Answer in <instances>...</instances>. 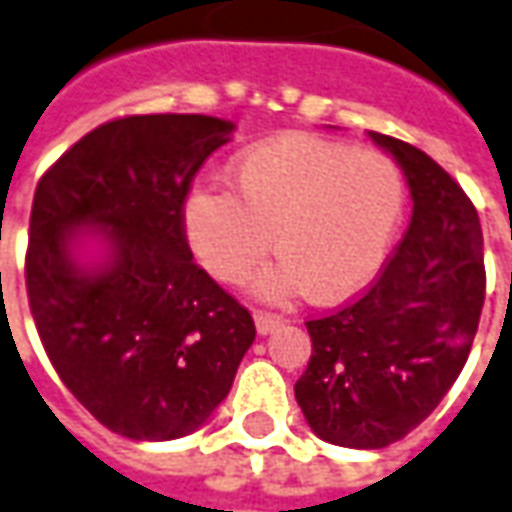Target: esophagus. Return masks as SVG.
<instances>
[{
    "label": "esophagus",
    "instance_id": "1",
    "mask_svg": "<svg viewBox=\"0 0 512 512\" xmlns=\"http://www.w3.org/2000/svg\"><path fill=\"white\" fill-rule=\"evenodd\" d=\"M255 325L260 333H271V330L283 325V316L269 314V311H255Z\"/></svg>",
    "mask_w": 512,
    "mask_h": 512
}]
</instances>
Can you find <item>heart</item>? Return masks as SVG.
Here are the masks:
<instances>
[{
  "label": "heart",
  "mask_w": 512,
  "mask_h": 512,
  "mask_svg": "<svg viewBox=\"0 0 512 512\" xmlns=\"http://www.w3.org/2000/svg\"><path fill=\"white\" fill-rule=\"evenodd\" d=\"M232 187L235 196L196 187L184 201V232L224 283L246 280L274 246L280 260L255 283L269 300L300 288L316 302L353 297L381 269L406 201L387 156L308 134L249 148L232 165Z\"/></svg>",
  "instance_id": "heart-1"
}]
</instances>
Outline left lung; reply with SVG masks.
<instances>
[{
	"label": "left lung",
	"mask_w": 512,
	"mask_h": 512,
	"mask_svg": "<svg viewBox=\"0 0 512 512\" xmlns=\"http://www.w3.org/2000/svg\"><path fill=\"white\" fill-rule=\"evenodd\" d=\"M412 190V221L364 294L308 319L302 415L333 446L384 448L437 409L462 373L485 302L482 227L471 198L429 154L373 131Z\"/></svg>",
	"instance_id": "obj_1"
}]
</instances>
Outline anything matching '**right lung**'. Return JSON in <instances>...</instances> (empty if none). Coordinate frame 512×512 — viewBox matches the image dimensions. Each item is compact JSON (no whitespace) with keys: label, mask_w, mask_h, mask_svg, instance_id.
<instances>
[{"label":"right lung","mask_w":512,"mask_h":512,"mask_svg":"<svg viewBox=\"0 0 512 512\" xmlns=\"http://www.w3.org/2000/svg\"><path fill=\"white\" fill-rule=\"evenodd\" d=\"M235 125L134 114L97 125L38 179L24 280L38 339L66 389L131 440H176L227 398L255 322L198 266L184 201ZM103 228L110 260L83 272L71 235Z\"/></svg>","instance_id":"right-lung-1"}]
</instances>
